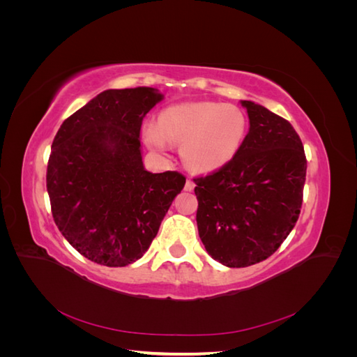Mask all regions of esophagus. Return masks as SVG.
I'll return each instance as SVG.
<instances>
[{
    "label": "esophagus",
    "mask_w": 357,
    "mask_h": 357,
    "mask_svg": "<svg viewBox=\"0 0 357 357\" xmlns=\"http://www.w3.org/2000/svg\"><path fill=\"white\" fill-rule=\"evenodd\" d=\"M193 189H195V183H193L190 178H188V180H186V185H185V190L192 192Z\"/></svg>",
    "instance_id": "1"
}]
</instances>
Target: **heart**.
<instances>
[{"mask_svg": "<svg viewBox=\"0 0 357 357\" xmlns=\"http://www.w3.org/2000/svg\"><path fill=\"white\" fill-rule=\"evenodd\" d=\"M247 132L240 107L220 102H186L168 107L159 122L143 128L144 142L158 152H168L171 142L183 144L181 155L197 171H215L238 153Z\"/></svg>", "mask_w": 357, "mask_h": 357, "instance_id": "1", "label": "heart"}]
</instances>
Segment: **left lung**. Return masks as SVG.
Masks as SVG:
<instances>
[{"instance_id":"left-lung-1","label":"left lung","mask_w":357,"mask_h":357,"mask_svg":"<svg viewBox=\"0 0 357 357\" xmlns=\"http://www.w3.org/2000/svg\"><path fill=\"white\" fill-rule=\"evenodd\" d=\"M250 128L228 165L193 178L197 223L205 250L225 266L265 261L299 218L307 159L286 119L253 101H241Z\"/></svg>"}]
</instances>
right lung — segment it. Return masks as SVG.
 Instances as JSON below:
<instances>
[{
    "mask_svg": "<svg viewBox=\"0 0 357 357\" xmlns=\"http://www.w3.org/2000/svg\"><path fill=\"white\" fill-rule=\"evenodd\" d=\"M164 98L153 88L109 89L63 121L52 143L47 193L66 240L89 261H138L185 188L177 171L144 169L139 129Z\"/></svg>",
    "mask_w": 357,
    "mask_h": 357,
    "instance_id": "obj_1",
    "label": "right lung"
}]
</instances>
